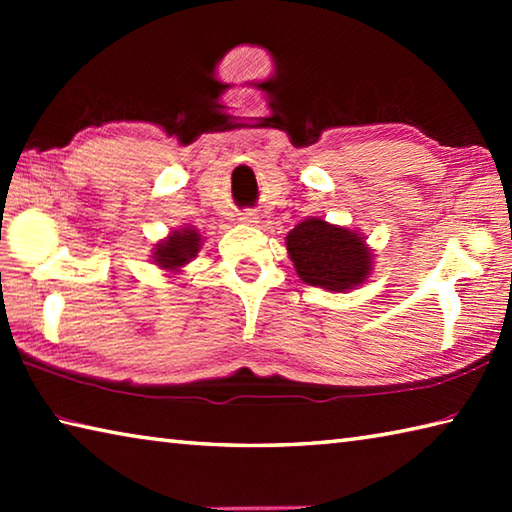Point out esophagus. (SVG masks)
Masks as SVG:
<instances>
[{"label":"esophagus","mask_w":512,"mask_h":512,"mask_svg":"<svg viewBox=\"0 0 512 512\" xmlns=\"http://www.w3.org/2000/svg\"><path fill=\"white\" fill-rule=\"evenodd\" d=\"M239 221H241V223H246V225H257V223H259L257 214H253V212H244V214L239 216Z\"/></svg>","instance_id":"esophagus-1"}]
</instances>
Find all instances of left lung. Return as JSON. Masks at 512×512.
Masks as SVG:
<instances>
[{"label": "left lung", "instance_id": "8db88e82", "mask_svg": "<svg viewBox=\"0 0 512 512\" xmlns=\"http://www.w3.org/2000/svg\"><path fill=\"white\" fill-rule=\"evenodd\" d=\"M287 253L302 282L334 293L366 284L375 268V253L361 232L320 216H309L289 232Z\"/></svg>", "mask_w": 512, "mask_h": 512}]
</instances>
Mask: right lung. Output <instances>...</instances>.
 <instances>
[{
  "instance_id": "obj_1",
  "label": "right lung",
  "mask_w": 512,
  "mask_h": 512,
  "mask_svg": "<svg viewBox=\"0 0 512 512\" xmlns=\"http://www.w3.org/2000/svg\"><path fill=\"white\" fill-rule=\"evenodd\" d=\"M203 246V235L192 225H180L178 230H171L167 237L153 244L151 262L167 273L176 277L183 273V268L196 259L198 250Z\"/></svg>"
}]
</instances>
